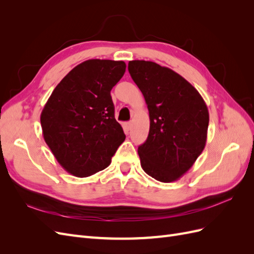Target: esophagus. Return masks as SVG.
<instances>
[{"instance_id": "esophagus-1", "label": "esophagus", "mask_w": 254, "mask_h": 254, "mask_svg": "<svg viewBox=\"0 0 254 254\" xmlns=\"http://www.w3.org/2000/svg\"><path fill=\"white\" fill-rule=\"evenodd\" d=\"M125 128L127 129V131H128V130H130V128H131V123H130V122L125 123Z\"/></svg>"}]
</instances>
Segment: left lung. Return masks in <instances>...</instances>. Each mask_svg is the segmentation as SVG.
<instances>
[{
    "label": "left lung",
    "mask_w": 254,
    "mask_h": 254,
    "mask_svg": "<svg viewBox=\"0 0 254 254\" xmlns=\"http://www.w3.org/2000/svg\"><path fill=\"white\" fill-rule=\"evenodd\" d=\"M130 76L149 111V133L137 148L144 172L161 182L178 180L202 152L209 111L199 92L178 73L145 60L129 61Z\"/></svg>",
    "instance_id": "1"
}]
</instances>
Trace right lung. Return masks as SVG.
Here are the masks:
<instances>
[{
	"label": "right lung",
	"mask_w": 254,
	"mask_h": 254,
	"mask_svg": "<svg viewBox=\"0 0 254 254\" xmlns=\"http://www.w3.org/2000/svg\"><path fill=\"white\" fill-rule=\"evenodd\" d=\"M125 71L124 61H83L45 104L40 117L44 141L71 175L82 178L105 170L125 141L110 95Z\"/></svg>",
	"instance_id": "obj_1"
}]
</instances>
